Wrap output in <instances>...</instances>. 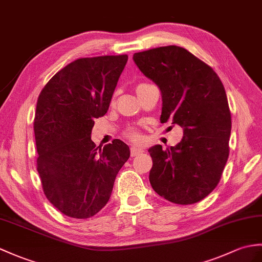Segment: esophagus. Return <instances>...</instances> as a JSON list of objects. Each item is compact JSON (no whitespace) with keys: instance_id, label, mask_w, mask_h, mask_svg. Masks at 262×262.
Here are the masks:
<instances>
[{"instance_id":"34e87169","label":"esophagus","mask_w":262,"mask_h":262,"mask_svg":"<svg viewBox=\"0 0 262 262\" xmlns=\"http://www.w3.org/2000/svg\"><path fill=\"white\" fill-rule=\"evenodd\" d=\"M143 151H144V149L139 148V147H132L130 148V155L132 156H137L139 154H142Z\"/></svg>"}]
</instances>
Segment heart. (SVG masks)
<instances>
[{
	"label": "heart",
	"instance_id": "obj_1",
	"mask_svg": "<svg viewBox=\"0 0 262 262\" xmlns=\"http://www.w3.org/2000/svg\"><path fill=\"white\" fill-rule=\"evenodd\" d=\"M144 86H146V83H141V84H138V86H137V89L142 88V87H144ZM128 135H129V137L133 139V141H135V142H137V141H141V138H142V137H141V135H139V134H138L136 130H134V129L129 130Z\"/></svg>",
	"mask_w": 262,
	"mask_h": 262
}]
</instances>
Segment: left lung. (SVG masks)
Returning <instances> with one entry per match:
<instances>
[{"instance_id": "left-lung-1", "label": "left lung", "mask_w": 262, "mask_h": 262, "mask_svg": "<svg viewBox=\"0 0 262 262\" xmlns=\"http://www.w3.org/2000/svg\"><path fill=\"white\" fill-rule=\"evenodd\" d=\"M133 60L161 90V123L183 128L174 147L148 149L150 185L169 202L196 203L214 190L229 157L231 114L223 83L210 66L181 47L137 52Z\"/></svg>"}]
</instances>
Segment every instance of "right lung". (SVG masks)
Segmentation results:
<instances>
[{
  "label": "right lung",
  "mask_w": 262,
  "mask_h": 262,
  "mask_svg": "<svg viewBox=\"0 0 262 262\" xmlns=\"http://www.w3.org/2000/svg\"><path fill=\"white\" fill-rule=\"evenodd\" d=\"M127 60L126 54L75 60L49 80L36 102V168L47 199L70 217L98 213L129 159L128 145L120 139L100 148L90 137L94 119L108 111Z\"/></svg>",
  "instance_id": "right-lung-1"
}]
</instances>
